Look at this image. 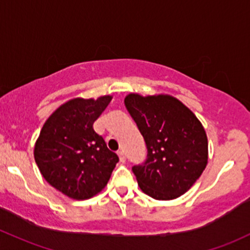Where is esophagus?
<instances>
[{"mask_svg": "<svg viewBox=\"0 0 250 250\" xmlns=\"http://www.w3.org/2000/svg\"><path fill=\"white\" fill-rule=\"evenodd\" d=\"M117 155H119V158H120V161L122 164H125V153L122 152V150H120L119 153H117Z\"/></svg>", "mask_w": 250, "mask_h": 250, "instance_id": "esophagus-1", "label": "esophagus"}]
</instances>
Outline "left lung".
<instances>
[{
	"label": "left lung",
	"mask_w": 250,
	"mask_h": 250,
	"mask_svg": "<svg viewBox=\"0 0 250 250\" xmlns=\"http://www.w3.org/2000/svg\"><path fill=\"white\" fill-rule=\"evenodd\" d=\"M125 104L147 146L133 172L142 192L171 201L191 188L208 165V136L201 121L171 95L125 96Z\"/></svg>",
	"instance_id": "left-lung-1"
}]
</instances>
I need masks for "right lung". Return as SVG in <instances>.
Listing matches in <instances>:
<instances>
[{
  "label": "right lung",
  "instance_id": "right-lung-1",
  "mask_svg": "<svg viewBox=\"0 0 250 250\" xmlns=\"http://www.w3.org/2000/svg\"><path fill=\"white\" fill-rule=\"evenodd\" d=\"M111 98L105 95L67 101L46 120L35 142L40 173L68 198L84 201L100 193L119 161L92 127Z\"/></svg>",
  "mask_w": 250,
  "mask_h": 250
}]
</instances>
